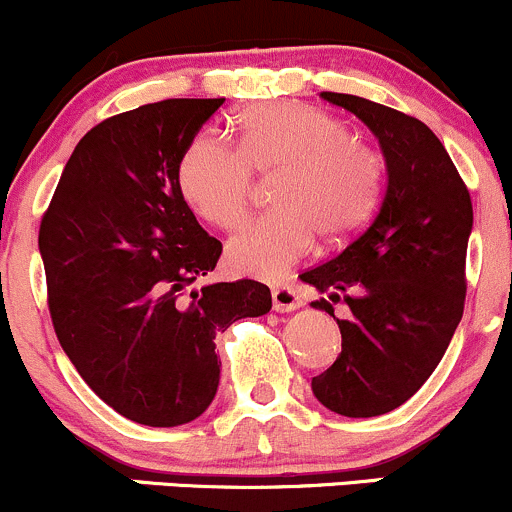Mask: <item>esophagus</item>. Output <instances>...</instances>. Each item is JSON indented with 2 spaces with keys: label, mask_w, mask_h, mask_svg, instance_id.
Segmentation results:
<instances>
[{
  "label": "esophagus",
  "mask_w": 512,
  "mask_h": 512,
  "mask_svg": "<svg viewBox=\"0 0 512 512\" xmlns=\"http://www.w3.org/2000/svg\"><path fill=\"white\" fill-rule=\"evenodd\" d=\"M272 306H274V311H279V314H289V311L299 309L301 297H299L297 287H292V284H279V287H274L272 289Z\"/></svg>",
  "instance_id": "obj_1"
}]
</instances>
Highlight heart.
I'll list each match as a JSON object with an SVG mask.
<instances>
[{
  "instance_id": "1",
  "label": "heart",
  "mask_w": 512,
  "mask_h": 512,
  "mask_svg": "<svg viewBox=\"0 0 512 512\" xmlns=\"http://www.w3.org/2000/svg\"><path fill=\"white\" fill-rule=\"evenodd\" d=\"M238 147L203 132L179 161L186 203L215 228L245 215L252 171L274 174L277 208L245 223L225 247L230 267L262 279L284 277L314 247L351 240L368 225L383 191L378 149L348 134L338 117L301 102H262L235 117Z\"/></svg>"
}]
</instances>
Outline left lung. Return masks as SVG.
Segmentation results:
<instances>
[{"mask_svg":"<svg viewBox=\"0 0 512 512\" xmlns=\"http://www.w3.org/2000/svg\"><path fill=\"white\" fill-rule=\"evenodd\" d=\"M321 98L353 112L378 137L387 186L368 228L301 274V282L328 294L311 306L341 328V353L311 390L343 417H378L427 383L459 326L471 196L444 144L417 117L358 95ZM341 298L349 304L346 320L332 314Z\"/></svg>","mask_w":512,"mask_h":512,"instance_id":"left-lung-1","label":"left lung"}]
</instances>
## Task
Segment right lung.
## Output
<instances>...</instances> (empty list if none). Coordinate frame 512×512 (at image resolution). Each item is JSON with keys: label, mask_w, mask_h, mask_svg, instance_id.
I'll return each instance as SVG.
<instances>
[{"label": "right lung", "mask_w": 512, "mask_h": 512, "mask_svg": "<svg viewBox=\"0 0 512 512\" xmlns=\"http://www.w3.org/2000/svg\"><path fill=\"white\" fill-rule=\"evenodd\" d=\"M225 98L107 117L78 142L43 213L53 328L102 402L147 427L201 417L220 380L215 336L272 309L255 279L196 287L223 245L198 225L179 161Z\"/></svg>", "instance_id": "obj_1"}]
</instances>
